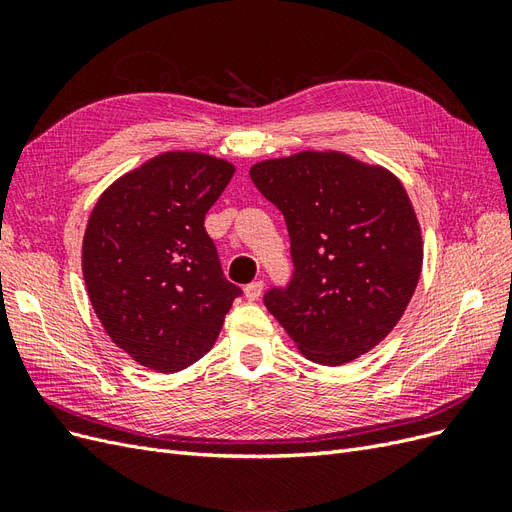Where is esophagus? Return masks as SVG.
Masks as SVG:
<instances>
[{
    "mask_svg": "<svg viewBox=\"0 0 512 512\" xmlns=\"http://www.w3.org/2000/svg\"><path fill=\"white\" fill-rule=\"evenodd\" d=\"M262 288H265V282H252V284H247L245 286V297H247V301H256L260 294H262Z\"/></svg>",
    "mask_w": 512,
    "mask_h": 512,
    "instance_id": "34e87169",
    "label": "esophagus"
}]
</instances>
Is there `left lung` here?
Wrapping results in <instances>:
<instances>
[{"label": "left lung", "mask_w": 512, "mask_h": 512, "mask_svg": "<svg viewBox=\"0 0 512 512\" xmlns=\"http://www.w3.org/2000/svg\"><path fill=\"white\" fill-rule=\"evenodd\" d=\"M250 177L288 226L294 275L265 305L294 346L331 367L376 348L423 269V232L404 183L335 149L262 160Z\"/></svg>", "instance_id": "obj_1"}]
</instances>
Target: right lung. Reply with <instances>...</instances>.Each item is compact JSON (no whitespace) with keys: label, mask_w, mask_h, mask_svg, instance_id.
<instances>
[{"label":"right lung","mask_w":512,"mask_h":512,"mask_svg":"<svg viewBox=\"0 0 512 512\" xmlns=\"http://www.w3.org/2000/svg\"><path fill=\"white\" fill-rule=\"evenodd\" d=\"M235 164L164 151L100 194L83 237L91 307L138 365L173 374L205 356L241 288L230 284L205 215Z\"/></svg>","instance_id":"add662e5"}]
</instances>
